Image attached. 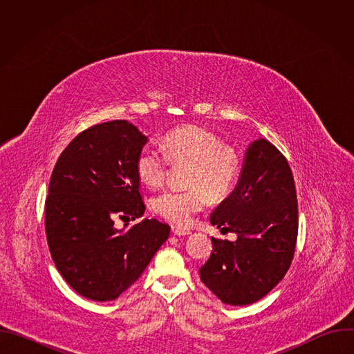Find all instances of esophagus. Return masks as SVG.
Returning a JSON list of instances; mask_svg holds the SVG:
<instances>
[{
    "label": "esophagus",
    "mask_w": 354,
    "mask_h": 354,
    "mask_svg": "<svg viewBox=\"0 0 354 354\" xmlns=\"http://www.w3.org/2000/svg\"><path fill=\"white\" fill-rule=\"evenodd\" d=\"M172 232H174L176 236H187V235L192 234L190 231L182 230V228H178V227H172Z\"/></svg>",
    "instance_id": "obj_1"
}]
</instances>
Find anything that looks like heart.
<instances>
[{
  "mask_svg": "<svg viewBox=\"0 0 354 354\" xmlns=\"http://www.w3.org/2000/svg\"><path fill=\"white\" fill-rule=\"evenodd\" d=\"M162 149L145 145L136 160L138 179L151 187L160 186L169 168L187 164V190L169 189L153 198V210L162 218L176 224L189 225L194 216L205 209L212 198L225 197L234 187L239 161L235 151L223 145L212 131L198 126H185L168 133L162 140Z\"/></svg>",
  "mask_w": 354,
  "mask_h": 354,
  "instance_id": "obj_1",
  "label": "heart"
}]
</instances>
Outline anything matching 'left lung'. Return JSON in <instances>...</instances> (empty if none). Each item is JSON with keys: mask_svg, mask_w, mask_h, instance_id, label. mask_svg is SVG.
Instances as JSON below:
<instances>
[{"mask_svg": "<svg viewBox=\"0 0 354 354\" xmlns=\"http://www.w3.org/2000/svg\"><path fill=\"white\" fill-rule=\"evenodd\" d=\"M210 223L238 238H212L213 252L200 268L201 281L224 304H254L287 273L298 231L291 169L268 140L248 145L236 186L212 213Z\"/></svg>", "mask_w": 354, "mask_h": 354, "instance_id": "obj_1", "label": "left lung"}]
</instances>
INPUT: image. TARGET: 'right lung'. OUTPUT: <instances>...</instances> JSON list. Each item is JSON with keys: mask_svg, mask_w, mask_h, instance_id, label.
Masks as SVG:
<instances>
[{"mask_svg": "<svg viewBox=\"0 0 354 354\" xmlns=\"http://www.w3.org/2000/svg\"><path fill=\"white\" fill-rule=\"evenodd\" d=\"M147 142L127 120L92 126L68 144L50 178V254L64 280L88 299H116L169 236L171 227L157 218L127 230L113 225L116 216L136 220L145 212L136 160Z\"/></svg>", "mask_w": 354, "mask_h": 354, "instance_id": "right-lung-1", "label": "right lung"}]
</instances>
